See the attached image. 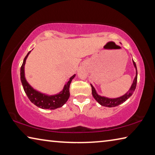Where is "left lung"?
<instances>
[{"label":"left lung","mask_w":155,"mask_h":155,"mask_svg":"<svg viewBox=\"0 0 155 155\" xmlns=\"http://www.w3.org/2000/svg\"><path fill=\"white\" fill-rule=\"evenodd\" d=\"M133 64H134V66L136 68V76L135 77V79L133 81V83L131 85L130 90H128L127 94H125L124 96L121 97H119V98H106V97L99 96L98 94L96 93L95 89L93 87L92 85H91V93H92V95L94 98H95L96 101L98 102V103L101 104L102 106L104 107H116L119 104H122L127 101L128 98H129V97L133 95V92L136 88V85H137V66H136V64L135 61L133 60Z\"/></svg>","instance_id":"obj_1"}]
</instances>
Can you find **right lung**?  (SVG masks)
I'll return each instance as SVG.
<instances>
[{
    "label": "right lung",
    "mask_w": 155,
    "mask_h": 155,
    "mask_svg": "<svg viewBox=\"0 0 155 155\" xmlns=\"http://www.w3.org/2000/svg\"><path fill=\"white\" fill-rule=\"evenodd\" d=\"M30 52L31 51L28 52L27 56L25 57L22 66L20 68V80L26 94H27L31 103L41 109H55L57 108H59V107L64 105L69 98L70 85L71 83L72 80L74 78L75 74L70 78V80L64 85V90L58 94L53 96H48L39 92V91L34 90L27 83L25 77V65L26 59L29 54Z\"/></svg>",
    "instance_id": "obj_1"
}]
</instances>
